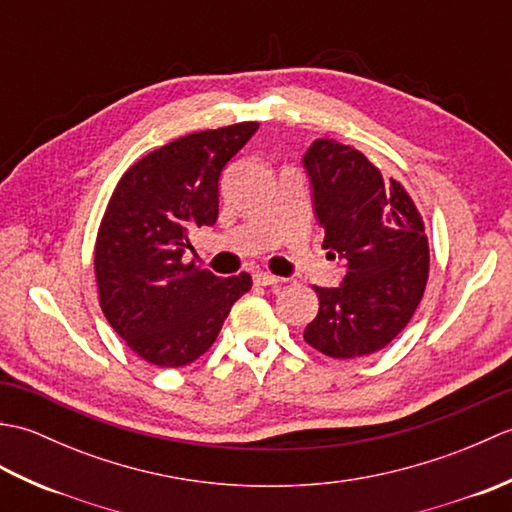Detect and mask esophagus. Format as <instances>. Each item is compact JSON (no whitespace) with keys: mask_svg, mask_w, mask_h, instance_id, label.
Returning a JSON list of instances; mask_svg holds the SVG:
<instances>
[{"mask_svg":"<svg viewBox=\"0 0 512 512\" xmlns=\"http://www.w3.org/2000/svg\"><path fill=\"white\" fill-rule=\"evenodd\" d=\"M279 281H281V277L264 273V270H259V273H255V284L257 286H275V284H279Z\"/></svg>","mask_w":512,"mask_h":512,"instance_id":"obj_1","label":"esophagus"}]
</instances>
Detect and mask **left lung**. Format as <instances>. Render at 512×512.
<instances>
[{
    "instance_id": "1",
    "label": "left lung",
    "mask_w": 512,
    "mask_h": 512,
    "mask_svg": "<svg viewBox=\"0 0 512 512\" xmlns=\"http://www.w3.org/2000/svg\"><path fill=\"white\" fill-rule=\"evenodd\" d=\"M323 248L345 262L339 288H319V314L303 339L332 358L383 350L416 312L429 279V244L411 195L383 180L361 151L314 140L303 156Z\"/></svg>"
}]
</instances>
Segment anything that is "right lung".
Returning <instances> with one entry per match:
<instances>
[{"mask_svg":"<svg viewBox=\"0 0 512 512\" xmlns=\"http://www.w3.org/2000/svg\"><path fill=\"white\" fill-rule=\"evenodd\" d=\"M257 127L206 129L151 151L125 171L107 204L94 248L101 310L151 365L200 358L253 286L248 273L220 279L184 266L182 255L191 231L215 224L220 173Z\"/></svg>","mask_w":512,"mask_h":512,"instance_id":"add662e5","label":"right lung"}]
</instances>
